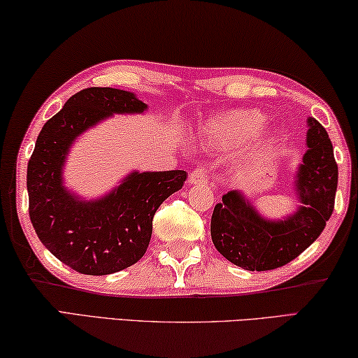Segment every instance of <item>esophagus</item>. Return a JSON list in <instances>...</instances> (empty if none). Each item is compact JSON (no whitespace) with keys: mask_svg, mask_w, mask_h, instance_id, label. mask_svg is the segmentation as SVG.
<instances>
[{"mask_svg":"<svg viewBox=\"0 0 358 358\" xmlns=\"http://www.w3.org/2000/svg\"><path fill=\"white\" fill-rule=\"evenodd\" d=\"M189 184H198V185H206L208 184V173L203 166H198L192 169L189 176Z\"/></svg>","mask_w":358,"mask_h":358,"instance_id":"1","label":"esophagus"}]
</instances>
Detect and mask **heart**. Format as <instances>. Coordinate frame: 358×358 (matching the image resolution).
I'll return each mask as SVG.
<instances>
[{
	"label": "heart",
	"mask_w": 358,
	"mask_h": 358,
	"mask_svg": "<svg viewBox=\"0 0 358 358\" xmlns=\"http://www.w3.org/2000/svg\"><path fill=\"white\" fill-rule=\"evenodd\" d=\"M260 115L249 113H233L225 115L224 119L214 122L210 127L215 143L222 149H236L241 145L245 138L259 127Z\"/></svg>",
	"instance_id": "heart-1"
}]
</instances>
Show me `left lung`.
I'll list each match as a JSON object with an SVG mask.
<instances>
[{"label":"left lung","mask_w":358,"mask_h":358,"mask_svg":"<svg viewBox=\"0 0 358 358\" xmlns=\"http://www.w3.org/2000/svg\"><path fill=\"white\" fill-rule=\"evenodd\" d=\"M308 152L298 169V200L303 206L285 220L259 215L238 192H228L215 204L210 219L213 243L228 262L249 271H268L296 259L320 236L335 208L338 165L328 133L308 119Z\"/></svg>","instance_id":"obj_1"}]
</instances>
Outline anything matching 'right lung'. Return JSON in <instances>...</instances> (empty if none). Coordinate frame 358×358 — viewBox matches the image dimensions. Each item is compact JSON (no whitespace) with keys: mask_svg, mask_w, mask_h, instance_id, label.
Masks as SVG:
<instances>
[{"mask_svg":"<svg viewBox=\"0 0 358 358\" xmlns=\"http://www.w3.org/2000/svg\"><path fill=\"white\" fill-rule=\"evenodd\" d=\"M145 108L130 92L90 87L69 98L36 139L27 171L31 224L41 243L78 273L103 276L143 259L158 206L185 182L182 169L131 173L96 201H82L62 185L64 157L80 133L110 114Z\"/></svg>","mask_w":358,"mask_h":358,"instance_id":"obj_1","label":"right lung"}]
</instances>
